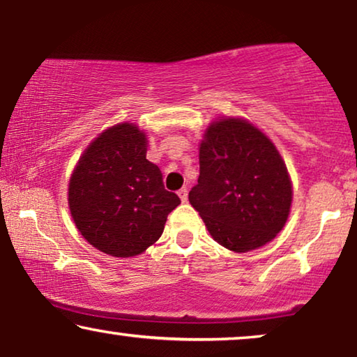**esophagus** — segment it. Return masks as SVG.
Here are the masks:
<instances>
[{
  "label": "esophagus",
  "mask_w": 357,
  "mask_h": 357,
  "mask_svg": "<svg viewBox=\"0 0 357 357\" xmlns=\"http://www.w3.org/2000/svg\"><path fill=\"white\" fill-rule=\"evenodd\" d=\"M177 195L180 197V199H182V203H187V199H188V190L187 188H180Z\"/></svg>",
  "instance_id": "34e87169"
}]
</instances>
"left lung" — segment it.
<instances>
[{"instance_id": "left-lung-1", "label": "left lung", "mask_w": 357, "mask_h": 357, "mask_svg": "<svg viewBox=\"0 0 357 357\" xmlns=\"http://www.w3.org/2000/svg\"><path fill=\"white\" fill-rule=\"evenodd\" d=\"M188 199L219 245L245 253L282 231L292 182L280 151L260 128L238 116H219L204 130L198 185Z\"/></svg>"}]
</instances>
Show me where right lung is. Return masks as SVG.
<instances>
[{"mask_svg":"<svg viewBox=\"0 0 357 357\" xmlns=\"http://www.w3.org/2000/svg\"><path fill=\"white\" fill-rule=\"evenodd\" d=\"M148 135L114 125L89 143L68 185V204L81 236L116 258L136 257L162 236L180 198L167 192L159 167L146 159Z\"/></svg>","mask_w":357,"mask_h":357,"instance_id":"1","label":"right lung"}]
</instances>
